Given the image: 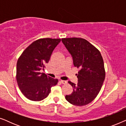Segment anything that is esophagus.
Instances as JSON below:
<instances>
[{
	"instance_id": "1",
	"label": "esophagus",
	"mask_w": 126,
	"mask_h": 126,
	"mask_svg": "<svg viewBox=\"0 0 126 126\" xmlns=\"http://www.w3.org/2000/svg\"><path fill=\"white\" fill-rule=\"evenodd\" d=\"M60 82H61V84H65L67 83L66 81H64V80H60Z\"/></svg>"
}]
</instances>
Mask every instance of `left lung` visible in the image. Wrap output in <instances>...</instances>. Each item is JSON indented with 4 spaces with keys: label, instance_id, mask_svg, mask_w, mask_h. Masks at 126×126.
Masks as SVG:
<instances>
[{
    "label": "left lung",
    "instance_id": "1",
    "mask_svg": "<svg viewBox=\"0 0 126 126\" xmlns=\"http://www.w3.org/2000/svg\"><path fill=\"white\" fill-rule=\"evenodd\" d=\"M61 40L71 54L74 66L80 69L77 84L68 81L73 90L65 99L75 106H85L95 99L104 81L103 57L99 50L85 39L68 38Z\"/></svg>",
    "mask_w": 126,
    "mask_h": 126
}]
</instances>
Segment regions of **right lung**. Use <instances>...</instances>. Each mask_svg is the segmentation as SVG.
<instances>
[{"label": "right lung", "instance_id": "1", "mask_svg": "<svg viewBox=\"0 0 126 126\" xmlns=\"http://www.w3.org/2000/svg\"><path fill=\"white\" fill-rule=\"evenodd\" d=\"M61 39L42 38L34 41L22 53L16 63V81L22 94L32 101L45 99L57 79L47 76L44 70Z\"/></svg>", "mask_w": 126, "mask_h": 126}]
</instances>
